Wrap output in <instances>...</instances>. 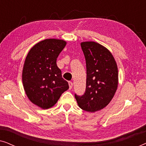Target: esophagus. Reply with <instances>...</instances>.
Instances as JSON below:
<instances>
[{"label":"esophagus","mask_w":146,"mask_h":146,"mask_svg":"<svg viewBox=\"0 0 146 146\" xmlns=\"http://www.w3.org/2000/svg\"><path fill=\"white\" fill-rule=\"evenodd\" d=\"M68 84H69V88L70 90H71L72 88V86H73V83L72 82H68Z\"/></svg>","instance_id":"34e87169"}]
</instances>
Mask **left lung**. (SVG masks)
Instances as JSON below:
<instances>
[{
  "label": "left lung",
  "instance_id": "obj_1",
  "mask_svg": "<svg viewBox=\"0 0 146 146\" xmlns=\"http://www.w3.org/2000/svg\"><path fill=\"white\" fill-rule=\"evenodd\" d=\"M86 63V87L82 96L75 94L78 106L95 112L113 98L118 85L117 64L106 48L95 42L80 44Z\"/></svg>",
  "mask_w": 146,
  "mask_h": 146
}]
</instances>
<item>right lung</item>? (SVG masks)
Instances as JSON below:
<instances>
[{"mask_svg": "<svg viewBox=\"0 0 146 146\" xmlns=\"http://www.w3.org/2000/svg\"><path fill=\"white\" fill-rule=\"evenodd\" d=\"M66 45L63 40L50 38L35 44L26 57L23 83L27 97L34 104L48 109L69 88L56 64L57 58Z\"/></svg>", "mask_w": 146, "mask_h": 146, "instance_id": "add662e5", "label": "right lung"}]
</instances>
